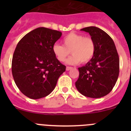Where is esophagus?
Instances as JSON below:
<instances>
[{
  "mask_svg": "<svg viewBox=\"0 0 131 131\" xmlns=\"http://www.w3.org/2000/svg\"><path fill=\"white\" fill-rule=\"evenodd\" d=\"M72 69V68H71V67H69V66L66 67V70H67V71H69V70H70V69Z\"/></svg>",
  "mask_w": 131,
  "mask_h": 131,
  "instance_id": "esophagus-1",
  "label": "esophagus"
}]
</instances>
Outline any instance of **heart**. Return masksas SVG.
Returning <instances> with one entry per match:
<instances>
[{
	"mask_svg": "<svg viewBox=\"0 0 131 131\" xmlns=\"http://www.w3.org/2000/svg\"><path fill=\"white\" fill-rule=\"evenodd\" d=\"M63 45L55 44L52 51L60 62H64L70 52L72 56L67 60L68 64L74 65L89 62L94 55L96 49L95 42L93 39L83 35L71 33L63 39Z\"/></svg>",
	"mask_w": 131,
	"mask_h": 131,
	"instance_id": "1",
	"label": "heart"
}]
</instances>
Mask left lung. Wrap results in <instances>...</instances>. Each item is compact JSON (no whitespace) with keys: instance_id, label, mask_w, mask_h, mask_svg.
Wrapping results in <instances>:
<instances>
[{"instance_id":"8db88e82","label":"left lung","mask_w":131,"mask_h":131,"mask_svg":"<svg viewBox=\"0 0 131 131\" xmlns=\"http://www.w3.org/2000/svg\"><path fill=\"white\" fill-rule=\"evenodd\" d=\"M90 34L95 42L92 58L79 68V76L75 86L86 97L99 98L112 91L119 73V58L113 40L108 34L94 26L81 29Z\"/></svg>"}]
</instances>
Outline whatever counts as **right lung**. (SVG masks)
Wrapping results in <instances>:
<instances>
[{
	"instance_id": "1",
	"label": "right lung",
	"mask_w": 131,
	"mask_h": 131,
	"mask_svg": "<svg viewBox=\"0 0 131 131\" xmlns=\"http://www.w3.org/2000/svg\"><path fill=\"white\" fill-rule=\"evenodd\" d=\"M61 36L60 31L38 27L25 35L16 46L12 75L19 91L28 98L39 99L50 94L66 71L52 51Z\"/></svg>"
}]
</instances>
